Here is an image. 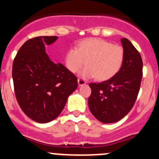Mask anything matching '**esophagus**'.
<instances>
[{
	"label": "esophagus",
	"mask_w": 159,
	"mask_h": 159,
	"mask_svg": "<svg viewBox=\"0 0 159 159\" xmlns=\"http://www.w3.org/2000/svg\"><path fill=\"white\" fill-rule=\"evenodd\" d=\"M78 85H79V86H81V85H85V84H86V81H85V80L81 79V78H78Z\"/></svg>",
	"instance_id": "1"
}]
</instances>
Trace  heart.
<instances>
[{
    "mask_svg": "<svg viewBox=\"0 0 159 159\" xmlns=\"http://www.w3.org/2000/svg\"><path fill=\"white\" fill-rule=\"evenodd\" d=\"M124 49L118 45H112L99 38L82 40L75 48H70L65 56L66 68L72 73L80 71L81 78H96L106 81L113 78L120 70L124 61Z\"/></svg>",
    "mask_w": 159,
    "mask_h": 159,
    "instance_id": "1",
    "label": "heart"
}]
</instances>
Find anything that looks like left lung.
<instances>
[{
	"label": "left lung",
	"instance_id": "1",
	"mask_svg": "<svg viewBox=\"0 0 159 159\" xmlns=\"http://www.w3.org/2000/svg\"><path fill=\"white\" fill-rule=\"evenodd\" d=\"M124 61L119 71L101 83L89 84L90 112L102 123H114L133 108L143 78V60L139 51L126 38L121 39Z\"/></svg>",
	"mask_w": 159,
	"mask_h": 159
}]
</instances>
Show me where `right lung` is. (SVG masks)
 Here are the masks:
<instances>
[{
  "label": "right lung",
  "mask_w": 159,
  "mask_h": 159,
  "mask_svg": "<svg viewBox=\"0 0 159 159\" xmlns=\"http://www.w3.org/2000/svg\"><path fill=\"white\" fill-rule=\"evenodd\" d=\"M57 37H38L25 42L13 64L16 100L32 120L47 123L58 117L69 96L78 87V79L61 63H54L45 45Z\"/></svg>",
  "instance_id": "add662e5"
}]
</instances>
